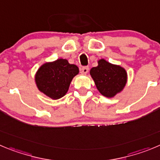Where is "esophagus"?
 Masks as SVG:
<instances>
[{
    "instance_id": "1",
    "label": "esophagus",
    "mask_w": 160,
    "mask_h": 160,
    "mask_svg": "<svg viewBox=\"0 0 160 160\" xmlns=\"http://www.w3.org/2000/svg\"><path fill=\"white\" fill-rule=\"evenodd\" d=\"M88 70H89V68L88 66H84L81 68V71L83 74H87V73L88 72Z\"/></svg>"
}]
</instances>
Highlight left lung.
<instances>
[{"label":"left lung","instance_id":"left-lung-1","mask_svg":"<svg viewBox=\"0 0 160 160\" xmlns=\"http://www.w3.org/2000/svg\"><path fill=\"white\" fill-rule=\"evenodd\" d=\"M98 63V66L91 69L90 74L98 92L111 98L125 87L127 80L126 72L119 65H112L104 59L99 60Z\"/></svg>","mask_w":160,"mask_h":160}]
</instances>
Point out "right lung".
Instances as JSON below:
<instances>
[{"label":"right lung","mask_w":160,"mask_h":160,"mask_svg":"<svg viewBox=\"0 0 160 160\" xmlns=\"http://www.w3.org/2000/svg\"><path fill=\"white\" fill-rule=\"evenodd\" d=\"M79 73L77 65L65 59H58L40 67L35 76L38 89L53 99H58L67 93L72 80Z\"/></svg>","instance_id":"right-lung-1"}]
</instances>
